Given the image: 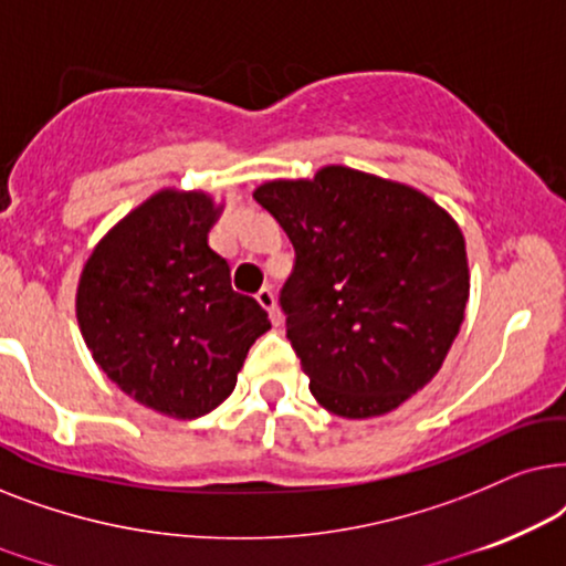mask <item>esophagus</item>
I'll return each instance as SVG.
<instances>
[{"label":"esophagus","instance_id":"obj_1","mask_svg":"<svg viewBox=\"0 0 566 566\" xmlns=\"http://www.w3.org/2000/svg\"><path fill=\"white\" fill-rule=\"evenodd\" d=\"M255 300H259V305L269 313L271 323H274V326H279V321H282V318H279V307H276L274 292H271L269 287H263V290H259V295H255Z\"/></svg>","mask_w":566,"mask_h":566}]
</instances>
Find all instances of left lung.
<instances>
[{
	"mask_svg": "<svg viewBox=\"0 0 566 566\" xmlns=\"http://www.w3.org/2000/svg\"><path fill=\"white\" fill-rule=\"evenodd\" d=\"M253 199L295 248L279 305L315 401L370 419L424 388L469 303L453 217L417 188L344 165L269 180Z\"/></svg>",
	"mask_w": 566,
	"mask_h": 566,
	"instance_id": "obj_1",
	"label": "left lung"
}]
</instances>
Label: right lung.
<instances>
[{
	"instance_id": "1",
	"label": "right lung",
	"mask_w": 566,
	"mask_h": 566,
	"mask_svg": "<svg viewBox=\"0 0 566 566\" xmlns=\"http://www.w3.org/2000/svg\"><path fill=\"white\" fill-rule=\"evenodd\" d=\"M222 212L205 191L163 188L90 253L77 323L97 367L165 417H205L232 394L245 354L271 328L209 248Z\"/></svg>"
}]
</instances>
